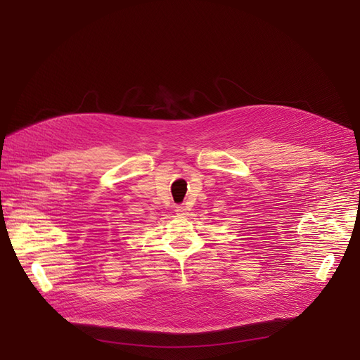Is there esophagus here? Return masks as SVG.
<instances>
[{"instance_id":"esophagus-1","label":"esophagus","mask_w":360,"mask_h":360,"mask_svg":"<svg viewBox=\"0 0 360 360\" xmlns=\"http://www.w3.org/2000/svg\"><path fill=\"white\" fill-rule=\"evenodd\" d=\"M175 212H176V214H179V216H185L186 213H188V209H186L184 205H181V206H176Z\"/></svg>"}]
</instances>
